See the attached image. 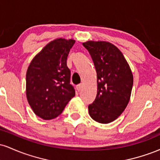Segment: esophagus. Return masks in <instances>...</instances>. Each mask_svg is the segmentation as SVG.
Masks as SVG:
<instances>
[{"label": "esophagus", "instance_id": "obj_1", "mask_svg": "<svg viewBox=\"0 0 160 160\" xmlns=\"http://www.w3.org/2000/svg\"><path fill=\"white\" fill-rule=\"evenodd\" d=\"M82 87H83V84L80 83V84H79V85L77 86V89H78V90L80 92V91L82 90Z\"/></svg>", "mask_w": 160, "mask_h": 160}]
</instances>
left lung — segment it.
I'll return each mask as SVG.
<instances>
[{"label":"left lung","mask_w":160,"mask_h":160,"mask_svg":"<svg viewBox=\"0 0 160 160\" xmlns=\"http://www.w3.org/2000/svg\"><path fill=\"white\" fill-rule=\"evenodd\" d=\"M82 45L90 53L97 73V95L89 114L100 123L113 122L127 107L133 75L121 51L108 41L88 40Z\"/></svg>","instance_id":"obj_1"}]
</instances>
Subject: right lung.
<instances>
[{"instance_id":"1","label":"right lung","mask_w":160,"mask_h":160,"mask_svg":"<svg viewBox=\"0 0 160 160\" xmlns=\"http://www.w3.org/2000/svg\"><path fill=\"white\" fill-rule=\"evenodd\" d=\"M75 40L57 38L49 42L29 64L26 72V97L34 113L43 120L61 114L75 95L70 84L67 57Z\"/></svg>"}]
</instances>
